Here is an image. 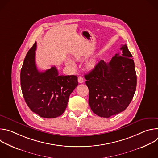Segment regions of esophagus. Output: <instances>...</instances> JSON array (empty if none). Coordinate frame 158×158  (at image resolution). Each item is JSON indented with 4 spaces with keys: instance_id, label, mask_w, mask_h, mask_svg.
Returning a JSON list of instances; mask_svg holds the SVG:
<instances>
[{
    "instance_id": "1",
    "label": "esophagus",
    "mask_w": 158,
    "mask_h": 158,
    "mask_svg": "<svg viewBox=\"0 0 158 158\" xmlns=\"http://www.w3.org/2000/svg\"><path fill=\"white\" fill-rule=\"evenodd\" d=\"M77 80L79 83H82L84 82V78L82 76H79L77 78Z\"/></svg>"
}]
</instances>
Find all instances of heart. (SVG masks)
<instances>
[{
    "label": "heart",
    "mask_w": 158,
    "mask_h": 158,
    "mask_svg": "<svg viewBox=\"0 0 158 158\" xmlns=\"http://www.w3.org/2000/svg\"><path fill=\"white\" fill-rule=\"evenodd\" d=\"M66 64H67V65H74V62H73V60H67L66 61ZM92 64H93L92 62H89L87 64L88 66H91Z\"/></svg>",
    "instance_id": "obj_1"
}]
</instances>
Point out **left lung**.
I'll use <instances>...</instances> for the list:
<instances>
[{"label": "left lung", "mask_w": 158, "mask_h": 158, "mask_svg": "<svg viewBox=\"0 0 158 158\" xmlns=\"http://www.w3.org/2000/svg\"><path fill=\"white\" fill-rule=\"evenodd\" d=\"M109 63L100 60L84 76L89 89V104L98 116L109 118L124 111L131 102L137 84L132 54L126 45Z\"/></svg>", "instance_id": "8db88e82"}]
</instances>
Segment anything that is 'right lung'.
<instances>
[{
  "label": "right lung",
  "mask_w": 158,
  "mask_h": 158,
  "mask_svg": "<svg viewBox=\"0 0 158 158\" xmlns=\"http://www.w3.org/2000/svg\"><path fill=\"white\" fill-rule=\"evenodd\" d=\"M36 42L27 52L20 71L22 94L39 116L55 118L65 111L70 94L78 85L76 76H60L56 67L40 72L35 60Z\"/></svg>",
  "instance_id": "add662e5"
}]
</instances>
